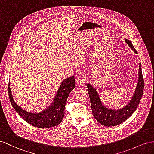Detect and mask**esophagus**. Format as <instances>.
<instances>
[{"mask_svg": "<svg viewBox=\"0 0 154 154\" xmlns=\"http://www.w3.org/2000/svg\"><path fill=\"white\" fill-rule=\"evenodd\" d=\"M86 77L85 75L83 73L82 74L81 73L77 77L76 81L79 84H82V83H84V82L86 81Z\"/></svg>", "mask_w": 154, "mask_h": 154, "instance_id": "esophagus-1", "label": "esophagus"}]
</instances>
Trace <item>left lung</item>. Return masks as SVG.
<instances>
[{
    "label": "left lung",
    "mask_w": 154,
    "mask_h": 154,
    "mask_svg": "<svg viewBox=\"0 0 154 154\" xmlns=\"http://www.w3.org/2000/svg\"><path fill=\"white\" fill-rule=\"evenodd\" d=\"M125 42L131 47L133 52L137 54V51L134 48L132 43L128 39H125ZM86 85L88 88L87 90L90 97L92 114L95 119L101 125L108 126V127L120 124L127 120L135 112L143 96L144 79L143 73H142L141 63L139 64V79H138L135 91L129 103L120 109H110L106 107L101 102L99 94L97 90L93 87V86L89 83L86 84Z\"/></svg>",
    "instance_id": "obj_1"
}]
</instances>
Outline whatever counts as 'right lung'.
Masks as SVG:
<instances>
[{
    "instance_id": "right-lung-1",
    "label": "right lung",
    "mask_w": 154,
    "mask_h": 154,
    "mask_svg": "<svg viewBox=\"0 0 154 154\" xmlns=\"http://www.w3.org/2000/svg\"><path fill=\"white\" fill-rule=\"evenodd\" d=\"M75 86V77L65 79L58 88L52 103L44 111L38 113L27 112L15 103L10 88V82L8 84L9 97L13 108L27 123L36 128H52L58 125L63 120L66 103L69 93Z\"/></svg>"
}]
</instances>
